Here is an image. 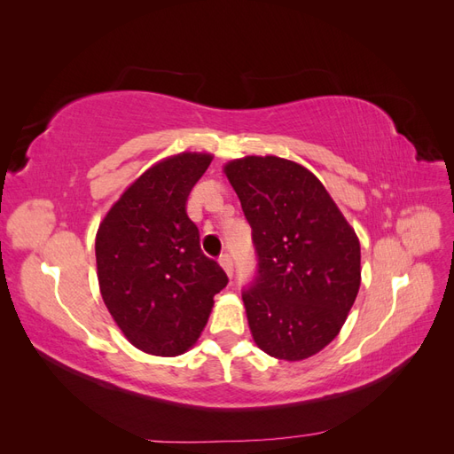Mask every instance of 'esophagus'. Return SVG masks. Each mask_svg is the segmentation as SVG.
Returning <instances> with one entry per match:
<instances>
[{"label": "esophagus", "instance_id": "1", "mask_svg": "<svg viewBox=\"0 0 454 454\" xmlns=\"http://www.w3.org/2000/svg\"><path fill=\"white\" fill-rule=\"evenodd\" d=\"M219 265L225 269L229 277H232V272H235V261H232L231 254H223L222 257H219Z\"/></svg>", "mask_w": 454, "mask_h": 454}]
</instances>
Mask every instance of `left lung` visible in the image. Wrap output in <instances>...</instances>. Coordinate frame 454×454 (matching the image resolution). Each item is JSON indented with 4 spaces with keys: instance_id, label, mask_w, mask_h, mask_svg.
<instances>
[{
    "instance_id": "left-lung-1",
    "label": "left lung",
    "mask_w": 454,
    "mask_h": 454,
    "mask_svg": "<svg viewBox=\"0 0 454 454\" xmlns=\"http://www.w3.org/2000/svg\"><path fill=\"white\" fill-rule=\"evenodd\" d=\"M252 227L255 277L242 301L255 345L278 360L320 352L360 290V242L312 172L280 157L225 167Z\"/></svg>"
}]
</instances>
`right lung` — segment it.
Segmentation results:
<instances>
[{
	"instance_id": "obj_1",
	"label": "right lung",
	"mask_w": 454,
	"mask_h": 454,
	"mask_svg": "<svg viewBox=\"0 0 454 454\" xmlns=\"http://www.w3.org/2000/svg\"><path fill=\"white\" fill-rule=\"evenodd\" d=\"M212 155L182 153L136 180L96 235L102 299L136 348L184 354L199 339L229 278L200 250L185 204Z\"/></svg>"
}]
</instances>
